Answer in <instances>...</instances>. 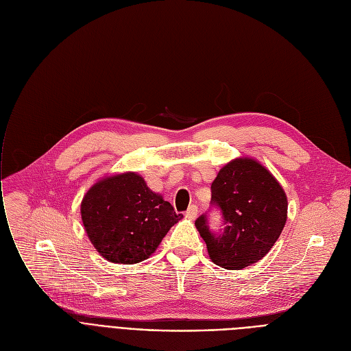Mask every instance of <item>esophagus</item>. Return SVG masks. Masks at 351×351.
<instances>
[{"label": "esophagus", "instance_id": "obj_1", "mask_svg": "<svg viewBox=\"0 0 351 351\" xmlns=\"http://www.w3.org/2000/svg\"><path fill=\"white\" fill-rule=\"evenodd\" d=\"M186 216H188L189 219H195V217L197 216V206H196V205H191V206L188 208V210H186Z\"/></svg>", "mask_w": 351, "mask_h": 351}]
</instances>
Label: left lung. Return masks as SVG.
Returning <instances> with one entry per match:
<instances>
[{
	"label": "left lung",
	"mask_w": 351,
	"mask_h": 351,
	"mask_svg": "<svg viewBox=\"0 0 351 351\" xmlns=\"http://www.w3.org/2000/svg\"><path fill=\"white\" fill-rule=\"evenodd\" d=\"M210 206L220 210L223 229L213 232L209 215L196 219L212 262L241 270L265 257L278 241L287 219V197L279 182L253 159L243 158L219 171Z\"/></svg>",
	"instance_id": "8db88e82"
}]
</instances>
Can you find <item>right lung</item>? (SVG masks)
Masks as SVG:
<instances>
[{
  "label": "right lung",
  "mask_w": 351,
  "mask_h": 351,
  "mask_svg": "<svg viewBox=\"0 0 351 351\" xmlns=\"http://www.w3.org/2000/svg\"><path fill=\"white\" fill-rule=\"evenodd\" d=\"M81 216L99 254L123 265L147 259L182 219L169 202L152 192L134 172L95 183L82 199Z\"/></svg>",
  "instance_id": "obj_1"
}]
</instances>
